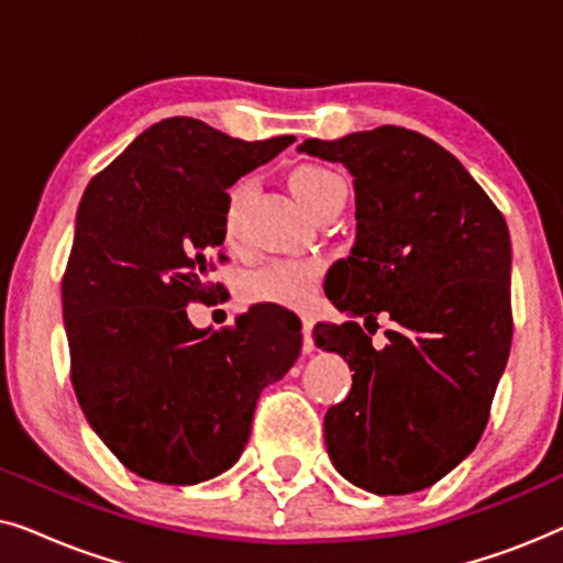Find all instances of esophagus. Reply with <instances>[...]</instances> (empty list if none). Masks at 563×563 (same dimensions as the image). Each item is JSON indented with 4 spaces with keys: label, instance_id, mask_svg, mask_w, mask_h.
<instances>
[{
    "label": "esophagus",
    "instance_id": "1",
    "mask_svg": "<svg viewBox=\"0 0 563 563\" xmlns=\"http://www.w3.org/2000/svg\"><path fill=\"white\" fill-rule=\"evenodd\" d=\"M312 318H302V335H305V341H302V349H305V353H310V351H314V338H312Z\"/></svg>",
    "mask_w": 563,
    "mask_h": 563
}]
</instances>
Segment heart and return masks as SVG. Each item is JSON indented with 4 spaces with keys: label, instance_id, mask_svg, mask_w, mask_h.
Returning a JSON list of instances; mask_svg holds the SVG:
<instances>
[{
    "label": "heart",
    "instance_id": "obj_1",
    "mask_svg": "<svg viewBox=\"0 0 563 563\" xmlns=\"http://www.w3.org/2000/svg\"><path fill=\"white\" fill-rule=\"evenodd\" d=\"M289 187L312 214L338 197H345V184L335 172L320 164H299L289 172ZM251 199V179H235L222 199V238L228 245L238 243L243 228L245 205ZM322 274L318 261L305 258H274L266 261L241 279V297L251 305L305 307L310 302Z\"/></svg>",
    "mask_w": 563,
    "mask_h": 563
}]
</instances>
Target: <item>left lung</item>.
Instances as JSON below:
<instances>
[{"instance_id": "8db88e82", "label": "left lung", "mask_w": 563, "mask_h": 563, "mask_svg": "<svg viewBox=\"0 0 563 563\" xmlns=\"http://www.w3.org/2000/svg\"><path fill=\"white\" fill-rule=\"evenodd\" d=\"M299 151L341 161L356 189V243L328 297L369 333L353 320L314 325L353 372L325 415L328 453L374 495L433 487L479 443L510 356L507 222L459 158L415 130L307 137ZM382 311L396 328L376 352Z\"/></svg>"}]
</instances>
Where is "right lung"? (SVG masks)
Returning a JSON list of instances; mask_svg holds the SVG:
<instances>
[{"label":"right lung","mask_w":563,"mask_h":563,"mask_svg":"<svg viewBox=\"0 0 563 563\" xmlns=\"http://www.w3.org/2000/svg\"><path fill=\"white\" fill-rule=\"evenodd\" d=\"M291 141L168 118L84 191L60 282L71 384L95 433L143 479L184 487L233 466L261 389L302 351V325L284 307L256 305L220 330L187 318L222 291L210 274L228 261V187Z\"/></svg>","instance_id":"right-lung-1"}]
</instances>
